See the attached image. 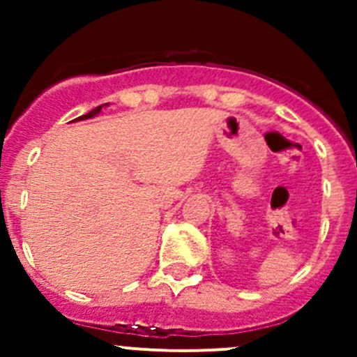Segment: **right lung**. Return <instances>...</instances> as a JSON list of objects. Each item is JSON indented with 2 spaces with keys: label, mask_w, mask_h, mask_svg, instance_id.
Here are the masks:
<instances>
[{
  "label": "right lung",
  "mask_w": 357,
  "mask_h": 357,
  "mask_svg": "<svg viewBox=\"0 0 357 357\" xmlns=\"http://www.w3.org/2000/svg\"><path fill=\"white\" fill-rule=\"evenodd\" d=\"M102 107H103V105L96 107V109H93V110H91V112H87V114L80 116V118H77V119H87V118H93V116H96L98 112H100V110H102Z\"/></svg>",
  "instance_id": "obj_1"
}]
</instances>
